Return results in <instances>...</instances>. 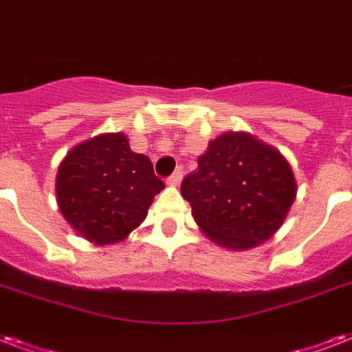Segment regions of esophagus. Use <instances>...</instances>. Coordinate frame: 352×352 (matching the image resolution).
<instances>
[{
    "instance_id": "obj_1",
    "label": "esophagus",
    "mask_w": 352,
    "mask_h": 352,
    "mask_svg": "<svg viewBox=\"0 0 352 352\" xmlns=\"http://www.w3.org/2000/svg\"><path fill=\"white\" fill-rule=\"evenodd\" d=\"M179 182H182V168H178V170H176V173H174L173 176H170V178L167 179V184L179 185Z\"/></svg>"
}]
</instances>
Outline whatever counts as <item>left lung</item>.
<instances>
[{
  "label": "left lung",
  "mask_w": 352,
  "mask_h": 352,
  "mask_svg": "<svg viewBox=\"0 0 352 352\" xmlns=\"http://www.w3.org/2000/svg\"><path fill=\"white\" fill-rule=\"evenodd\" d=\"M298 195L287 157L248 132L209 141L198 168L182 182L201 233L226 250L244 252L277 233Z\"/></svg>",
  "instance_id": "obj_1"
}]
</instances>
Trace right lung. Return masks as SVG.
Segmentation results:
<instances>
[{
    "mask_svg": "<svg viewBox=\"0 0 352 352\" xmlns=\"http://www.w3.org/2000/svg\"><path fill=\"white\" fill-rule=\"evenodd\" d=\"M163 189L151 160L130 151L122 132L99 133L73 146L54 179L62 217L95 246L124 241Z\"/></svg>",
    "mask_w": 352,
    "mask_h": 352,
    "instance_id": "add662e5",
    "label": "right lung"
}]
</instances>
